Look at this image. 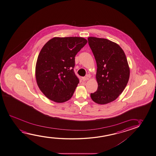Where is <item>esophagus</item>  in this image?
Listing matches in <instances>:
<instances>
[{
  "mask_svg": "<svg viewBox=\"0 0 156 156\" xmlns=\"http://www.w3.org/2000/svg\"><path fill=\"white\" fill-rule=\"evenodd\" d=\"M82 80H83V81H87V80H88V78L87 77H83L82 78Z\"/></svg>",
  "mask_w": 156,
  "mask_h": 156,
  "instance_id": "obj_1",
  "label": "esophagus"
}]
</instances>
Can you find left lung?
<instances>
[{
    "mask_svg": "<svg viewBox=\"0 0 156 156\" xmlns=\"http://www.w3.org/2000/svg\"><path fill=\"white\" fill-rule=\"evenodd\" d=\"M88 41L97 62L98 85L90 97L97 104H108L116 99L128 84L130 76L128 61L117 43L95 37H89Z\"/></svg>",
    "mask_w": 156,
    "mask_h": 156,
    "instance_id": "1",
    "label": "left lung"
}]
</instances>
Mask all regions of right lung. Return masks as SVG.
Instances as JSON below:
<instances>
[{"instance_id":"obj_1","label":"right lung","mask_w":156,"mask_h":156,"mask_svg":"<svg viewBox=\"0 0 156 156\" xmlns=\"http://www.w3.org/2000/svg\"><path fill=\"white\" fill-rule=\"evenodd\" d=\"M87 42L81 37H55L42 48L35 77L40 90L49 99L62 103L72 97L79 83L73 71L75 57Z\"/></svg>"}]
</instances>
